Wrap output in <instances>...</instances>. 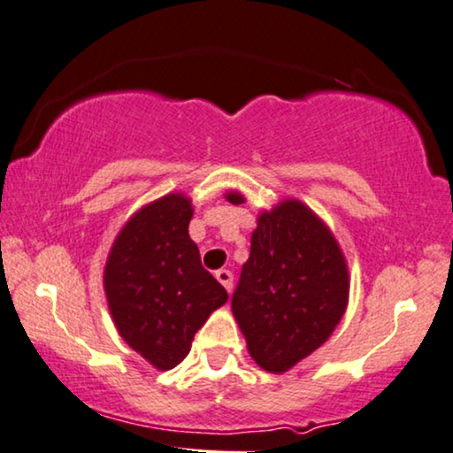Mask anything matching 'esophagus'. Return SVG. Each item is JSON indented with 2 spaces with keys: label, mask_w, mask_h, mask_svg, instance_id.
I'll list each match as a JSON object with an SVG mask.
<instances>
[{
  "label": "esophagus",
  "mask_w": 453,
  "mask_h": 453,
  "mask_svg": "<svg viewBox=\"0 0 453 453\" xmlns=\"http://www.w3.org/2000/svg\"><path fill=\"white\" fill-rule=\"evenodd\" d=\"M215 278L219 280V284L223 288L227 290V293H232V286H234V276L230 269H219V272H215Z\"/></svg>",
  "instance_id": "1"
}]
</instances>
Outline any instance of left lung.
<instances>
[{"instance_id":"8db88e82","label":"left lung","mask_w":453,"mask_h":453,"mask_svg":"<svg viewBox=\"0 0 453 453\" xmlns=\"http://www.w3.org/2000/svg\"><path fill=\"white\" fill-rule=\"evenodd\" d=\"M226 200L242 204L240 192ZM349 267L330 227L296 198L261 211L232 313L257 365L282 374L322 347L345 316Z\"/></svg>"}]
</instances>
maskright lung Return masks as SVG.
Returning a JSON list of instances; mask_svg holds the SVG:
<instances>
[{
	"label": "right lung",
	"instance_id": "add662e5",
	"mask_svg": "<svg viewBox=\"0 0 453 453\" xmlns=\"http://www.w3.org/2000/svg\"><path fill=\"white\" fill-rule=\"evenodd\" d=\"M192 215L184 192L152 200L129 217L106 259L104 293L112 322L157 370L181 364L194 334L227 301L188 234Z\"/></svg>",
	"mask_w": 453,
	"mask_h": 453
}]
</instances>
